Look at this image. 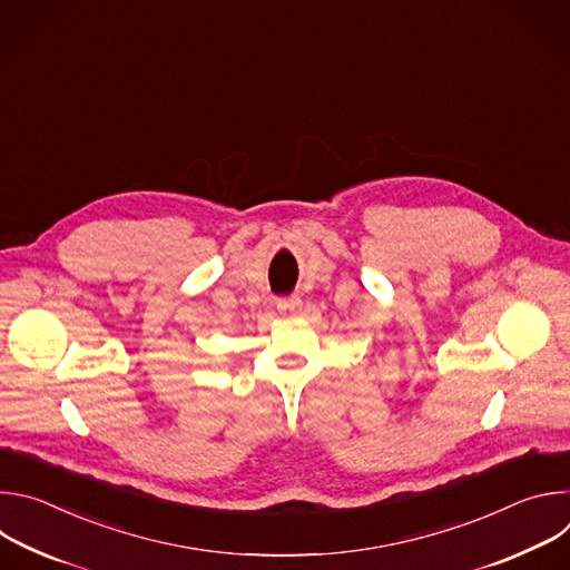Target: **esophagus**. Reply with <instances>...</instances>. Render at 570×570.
Here are the masks:
<instances>
[{
  "label": "esophagus",
  "mask_w": 570,
  "mask_h": 570,
  "mask_svg": "<svg viewBox=\"0 0 570 570\" xmlns=\"http://www.w3.org/2000/svg\"><path fill=\"white\" fill-rule=\"evenodd\" d=\"M302 308V299L299 297H288V299H279L277 302V311L282 315H295Z\"/></svg>",
  "instance_id": "esophagus-1"
}]
</instances>
